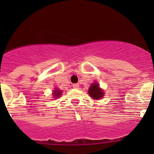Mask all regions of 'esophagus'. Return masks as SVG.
<instances>
[{"label":"esophagus","instance_id":"obj_1","mask_svg":"<svg viewBox=\"0 0 154 154\" xmlns=\"http://www.w3.org/2000/svg\"><path fill=\"white\" fill-rule=\"evenodd\" d=\"M72 86H73V88H74V89H79V84L75 83V84H73Z\"/></svg>","mask_w":154,"mask_h":154}]
</instances>
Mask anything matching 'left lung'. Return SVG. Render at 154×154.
Segmentation results:
<instances>
[{"label": "left lung", "mask_w": 154, "mask_h": 154, "mask_svg": "<svg viewBox=\"0 0 154 154\" xmlns=\"http://www.w3.org/2000/svg\"><path fill=\"white\" fill-rule=\"evenodd\" d=\"M88 93L90 95V96L92 99H99L100 98L103 97L104 92H103V90L99 88V85L97 82H94V83H92V85L89 87V92H88Z\"/></svg>", "instance_id": "left-lung-1"}]
</instances>
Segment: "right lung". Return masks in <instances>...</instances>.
<instances>
[{
	"mask_svg": "<svg viewBox=\"0 0 154 154\" xmlns=\"http://www.w3.org/2000/svg\"><path fill=\"white\" fill-rule=\"evenodd\" d=\"M54 95L53 96H55V98H58L59 96H60V95L62 94V92H61L60 90H58V89H55V91H54Z\"/></svg>",
	"mask_w": 154,
	"mask_h": 154,
	"instance_id": "obj_1",
	"label": "right lung"
}]
</instances>
